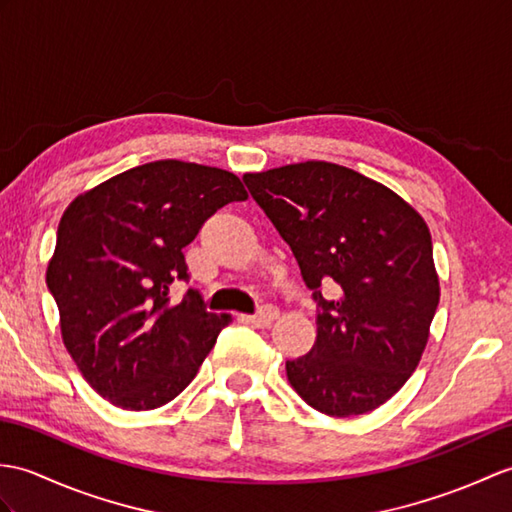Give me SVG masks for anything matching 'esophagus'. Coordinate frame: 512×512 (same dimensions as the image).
<instances>
[{
  "label": "esophagus",
  "mask_w": 512,
  "mask_h": 512,
  "mask_svg": "<svg viewBox=\"0 0 512 512\" xmlns=\"http://www.w3.org/2000/svg\"><path fill=\"white\" fill-rule=\"evenodd\" d=\"M277 318H279V310H277V307L264 305L257 314L248 316L246 320H248V323H251V325H255V327H270L272 323H275Z\"/></svg>",
  "instance_id": "34e87169"
}]
</instances>
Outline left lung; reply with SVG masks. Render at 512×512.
Listing matches in <instances>:
<instances>
[{
    "label": "left lung",
    "instance_id": "8db88e82",
    "mask_svg": "<svg viewBox=\"0 0 512 512\" xmlns=\"http://www.w3.org/2000/svg\"><path fill=\"white\" fill-rule=\"evenodd\" d=\"M244 183L318 307L314 347L285 362L288 382L329 417L379 408L417 368L441 299L425 220L392 189L327 161L246 174ZM323 280L339 285L336 300L319 292Z\"/></svg>",
    "mask_w": 512,
    "mask_h": 512
}]
</instances>
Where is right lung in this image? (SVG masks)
Masks as SVG:
<instances>
[{"instance_id": "1", "label": "right lung", "mask_w": 512, "mask_h": 512, "mask_svg": "<svg viewBox=\"0 0 512 512\" xmlns=\"http://www.w3.org/2000/svg\"><path fill=\"white\" fill-rule=\"evenodd\" d=\"M248 194L233 172L152 161L80 194L65 209L47 266L63 342L89 386L124 410H154L196 377L231 323L187 281L183 248L220 207Z\"/></svg>"}]
</instances>
